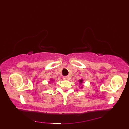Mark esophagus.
Here are the masks:
<instances>
[{
    "label": "esophagus",
    "mask_w": 129,
    "mask_h": 129,
    "mask_svg": "<svg viewBox=\"0 0 129 129\" xmlns=\"http://www.w3.org/2000/svg\"><path fill=\"white\" fill-rule=\"evenodd\" d=\"M63 79L64 80H69V76H64V77H63Z\"/></svg>",
    "instance_id": "34e87169"
}]
</instances>
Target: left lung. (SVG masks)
I'll return each mask as SVG.
<instances>
[{
    "instance_id": "obj_1",
    "label": "left lung",
    "mask_w": 129,
    "mask_h": 129,
    "mask_svg": "<svg viewBox=\"0 0 129 129\" xmlns=\"http://www.w3.org/2000/svg\"><path fill=\"white\" fill-rule=\"evenodd\" d=\"M82 80H80V83H82Z\"/></svg>"
}]
</instances>
